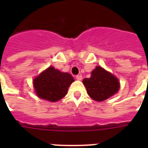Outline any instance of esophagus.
Returning a JSON list of instances; mask_svg holds the SVG:
<instances>
[{"label":"esophagus","mask_w":148,"mask_h":148,"mask_svg":"<svg viewBox=\"0 0 148 148\" xmlns=\"http://www.w3.org/2000/svg\"><path fill=\"white\" fill-rule=\"evenodd\" d=\"M76 79H77V80H78V81H81V80H82V75H81V74L77 75Z\"/></svg>","instance_id":"34e87169"}]
</instances>
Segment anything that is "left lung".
<instances>
[{
	"instance_id": "obj_1",
	"label": "left lung",
	"mask_w": 148,
	"mask_h": 148,
	"mask_svg": "<svg viewBox=\"0 0 148 148\" xmlns=\"http://www.w3.org/2000/svg\"><path fill=\"white\" fill-rule=\"evenodd\" d=\"M83 84L87 92L93 100L103 101L110 97L119 90L118 79L110 72L97 66L89 78H84Z\"/></svg>"
}]
</instances>
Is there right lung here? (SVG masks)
Returning <instances> with one entry per match:
<instances>
[{"label":"right lung","instance_id":"right-lung-1","mask_svg":"<svg viewBox=\"0 0 148 148\" xmlns=\"http://www.w3.org/2000/svg\"><path fill=\"white\" fill-rule=\"evenodd\" d=\"M74 81L69 73L61 72L51 66L34 79L33 84L36 95L40 98L56 102L67 95V89Z\"/></svg>","mask_w":148,"mask_h":148}]
</instances>
